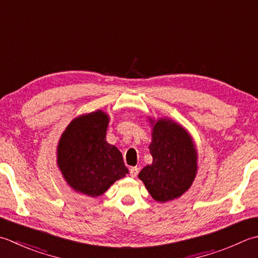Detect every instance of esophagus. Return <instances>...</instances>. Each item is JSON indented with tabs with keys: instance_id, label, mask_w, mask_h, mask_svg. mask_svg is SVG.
Returning <instances> with one entry per match:
<instances>
[{
	"instance_id": "obj_1",
	"label": "esophagus",
	"mask_w": 258,
	"mask_h": 258,
	"mask_svg": "<svg viewBox=\"0 0 258 258\" xmlns=\"http://www.w3.org/2000/svg\"><path fill=\"white\" fill-rule=\"evenodd\" d=\"M139 168L138 166H133V168H131L130 169V174H131V176H132V178H135L136 175L139 174Z\"/></svg>"
}]
</instances>
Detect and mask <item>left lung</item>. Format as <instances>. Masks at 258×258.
<instances>
[{
	"mask_svg": "<svg viewBox=\"0 0 258 258\" xmlns=\"http://www.w3.org/2000/svg\"><path fill=\"white\" fill-rule=\"evenodd\" d=\"M149 149L153 162L142 169L139 178L156 201L178 198L197 173V153L189 133L171 119H160L153 126Z\"/></svg>",
	"mask_w": 258,
	"mask_h": 258,
	"instance_id": "left-lung-1",
	"label": "left lung"
}]
</instances>
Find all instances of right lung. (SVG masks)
<instances>
[{"label":"right lung","mask_w":258,"mask_h":258,"mask_svg":"<svg viewBox=\"0 0 258 258\" xmlns=\"http://www.w3.org/2000/svg\"><path fill=\"white\" fill-rule=\"evenodd\" d=\"M108 116L102 110L79 116L58 145V166L68 184L90 197L103 195L128 170L117 148L106 142Z\"/></svg>","instance_id":"1"}]
</instances>
